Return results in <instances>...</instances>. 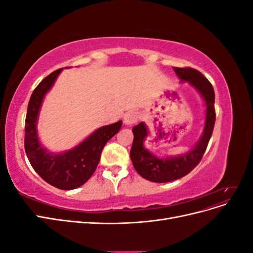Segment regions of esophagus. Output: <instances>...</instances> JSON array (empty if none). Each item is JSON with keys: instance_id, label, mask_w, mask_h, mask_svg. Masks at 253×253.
Wrapping results in <instances>:
<instances>
[{"instance_id": "esophagus-1", "label": "esophagus", "mask_w": 253, "mask_h": 253, "mask_svg": "<svg viewBox=\"0 0 253 253\" xmlns=\"http://www.w3.org/2000/svg\"><path fill=\"white\" fill-rule=\"evenodd\" d=\"M140 119V114L136 111H128L125 114V124L131 126Z\"/></svg>"}]
</instances>
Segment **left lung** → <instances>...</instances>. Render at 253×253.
Wrapping results in <instances>:
<instances>
[{"instance_id":"8db88e82","label":"left lung","mask_w":253,"mask_h":253,"mask_svg":"<svg viewBox=\"0 0 253 253\" xmlns=\"http://www.w3.org/2000/svg\"><path fill=\"white\" fill-rule=\"evenodd\" d=\"M174 71L181 81H188L200 91L206 101V124L203 136L195 147L185 155L158 158L143 147V140L148 135L143 122L133 127L134 140L131 148V159L135 170L143 178L154 182H169L183 177L201 163L208 147L209 140L215 124L214 109V89L210 81L204 77L201 72L192 67H174Z\"/></svg>"}]
</instances>
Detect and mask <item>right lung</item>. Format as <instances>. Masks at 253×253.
I'll use <instances>...</instances> for the list:
<instances>
[{
	"label": "right lung",
	"instance_id": "obj_1",
	"mask_svg": "<svg viewBox=\"0 0 253 253\" xmlns=\"http://www.w3.org/2000/svg\"><path fill=\"white\" fill-rule=\"evenodd\" d=\"M62 68L44 78L29 99L25 119L24 147L34 170L49 185L61 190H73L85 183L101 157L105 143L116 135L122 121L98 128L77 147L62 154H51L42 148L37 135V119L45 94L55 83Z\"/></svg>",
	"mask_w": 253,
	"mask_h": 253
}]
</instances>
